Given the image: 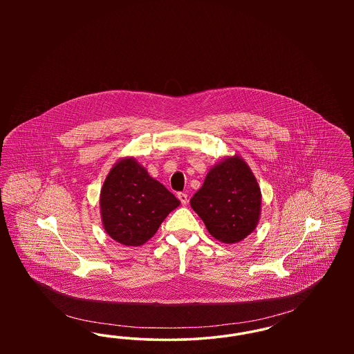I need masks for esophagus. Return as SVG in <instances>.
I'll list each match as a JSON object with an SVG mask.
<instances>
[{
	"mask_svg": "<svg viewBox=\"0 0 354 354\" xmlns=\"http://www.w3.org/2000/svg\"><path fill=\"white\" fill-rule=\"evenodd\" d=\"M178 199L180 201V203H182L183 205H185V204L188 203V196H187V194H185V192H179V194H178Z\"/></svg>",
	"mask_w": 354,
	"mask_h": 354,
	"instance_id": "obj_1",
	"label": "esophagus"
}]
</instances>
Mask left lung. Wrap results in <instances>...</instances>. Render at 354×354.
<instances>
[{"label": "left lung", "instance_id": "obj_1", "mask_svg": "<svg viewBox=\"0 0 354 354\" xmlns=\"http://www.w3.org/2000/svg\"><path fill=\"white\" fill-rule=\"evenodd\" d=\"M192 209L216 240L235 244L256 230L261 214V191L252 169L237 153L208 169Z\"/></svg>", "mask_w": 354, "mask_h": 354}]
</instances>
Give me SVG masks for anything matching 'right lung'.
<instances>
[{
  "mask_svg": "<svg viewBox=\"0 0 354 354\" xmlns=\"http://www.w3.org/2000/svg\"><path fill=\"white\" fill-rule=\"evenodd\" d=\"M180 202L155 180L135 158L119 159L107 174L100 195L102 225L113 240L139 247Z\"/></svg>",
  "mask_w": 354,
  "mask_h": 354,
  "instance_id": "add662e5",
  "label": "right lung"
}]
</instances>
